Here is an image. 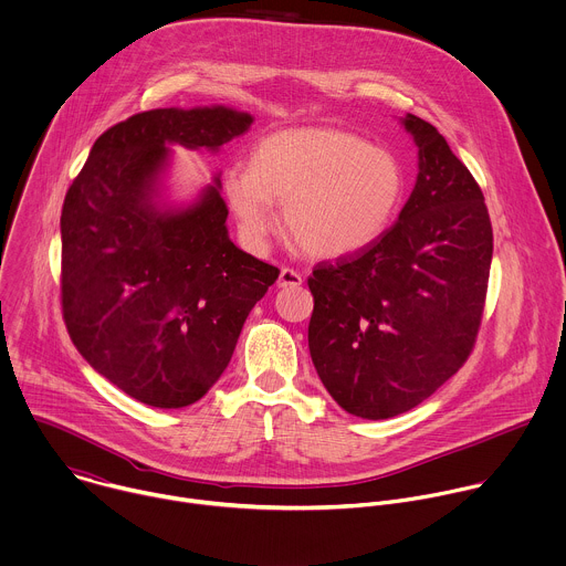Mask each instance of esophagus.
I'll return each mask as SVG.
<instances>
[{"instance_id":"34e87169","label":"esophagus","mask_w":566,"mask_h":566,"mask_svg":"<svg viewBox=\"0 0 566 566\" xmlns=\"http://www.w3.org/2000/svg\"><path fill=\"white\" fill-rule=\"evenodd\" d=\"M302 284V275L293 269H282L280 271V280H277V286L280 289H297Z\"/></svg>"}]
</instances>
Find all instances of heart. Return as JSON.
Wrapping results in <instances>:
<instances>
[{"mask_svg":"<svg viewBox=\"0 0 566 566\" xmlns=\"http://www.w3.org/2000/svg\"><path fill=\"white\" fill-rule=\"evenodd\" d=\"M222 188L249 244H264L277 202L284 231L306 255L342 258L387 231L405 196V168L353 130L297 126L262 137L251 166L224 170Z\"/></svg>","mask_w":566,"mask_h":566,"instance_id":"obj_1","label":"heart"}]
</instances>
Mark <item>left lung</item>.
<instances>
[{"mask_svg":"<svg viewBox=\"0 0 566 566\" xmlns=\"http://www.w3.org/2000/svg\"><path fill=\"white\" fill-rule=\"evenodd\" d=\"M418 179L398 222L373 244L319 262L308 277V350L350 416L387 420L431 398L473 350L493 229L484 196L438 128L402 119Z\"/></svg>","mask_w":566,"mask_h":566,"instance_id":"1","label":"left lung"}]
</instances>
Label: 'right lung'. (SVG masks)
<instances>
[{
	"label": "right lung",
	"mask_w": 566,
	"mask_h": 566,
	"mask_svg": "<svg viewBox=\"0 0 566 566\" xmlns=\"http://www.w3.org/2000/svg\"><path fill=\"white\" fill-rule=\"evenodd\" d=\"M253 117L227 106L155 108L97 137L62 207V311L82 357L155 409L198 402L280 271L227 229L220 177L184 209L155 202L168 146L218 150Z\"/></svg>",
	"instance_id": "1"
}]
</instances>
